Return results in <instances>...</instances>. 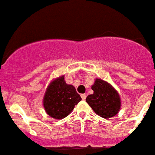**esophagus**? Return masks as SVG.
<instances>
[{"instance_id": "1", "label": "esophagus", "mask_w": 155, "mask_h": 155, "mask_svg": "<svg viewBox=\"0 0 155 155\" xmlns=\"http://www.w3.org/2000/svg\"><path fill=\"white\" fill-rule=\"evenodd\" d=\"M81 98H82L83 100H85L86 98H87V95L86 94H81Z\"/></svg>"}]
</instances>
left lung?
I'll use <instances>...</instances> for the list:
<instances>
[{
	"label": "left lung",
	"mask_w": 155,
	"mask_h": 155,
	"mask_svg": "<svg viewBox=\"0 0 155 155\" xmlns=\"http://www.w3.org/2000/svg\"><path fill=\"white\" fill-rule=\"evenodd\" d=\"M93 93L86 99L96 114L103 118H110L119 112L120 109V96L110 84L96 78L92 86Z\"/></svg>",
	"instance_id": "8db88e82"
}]
</instances>
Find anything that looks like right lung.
Listing matches in <instances>:
<instances>
[{
    "mask_svg": "<svg viewBox=\"0 0 155 155\" xmlns=\"http://www.w3.org/2000/svg\"><path fill=\"white\" fill-rule=\"evenodd\" d=\"M64 78H56L49 84L43 99L47 114L57 120L67 117L81 101L74 86L67 84Z\"/></svg>",
    "mask_w": 155,
    "mask_h": 155,
    "instance_id": "1",
    "label": "right lung"
}]
</instances>
